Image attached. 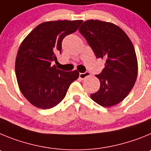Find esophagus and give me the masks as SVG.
I'll return each instance as SVG.
<instances>
[{
    "label": "esophagus",
    "mask_w": 151,
    "mask_h": 151,
    "mask_svg": "<svg viewBox=\"0 0 151 151\" xmlns=\"http://www.w3.org/2000/svg\"><path fill=\"white\" fill-rule=\"evenodd\" d=\"M89 76H90V73H89V71H86V72H84V73H80V75H79V77H80V78L81 79L83 80V79H85L86 77H89Z\"/></svg>",
    "instance_id": "obj_1"
}]
</instances>
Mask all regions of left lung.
<instances>
[{"instance_id": "8db88e82", "label": "left lung", "mask_w": 151, "mask_h": 151, "mask_svg": "<svg viewBox=\"0 0 151 151\" xmlns=\"http://www.w3.org/2000/svg\"><path fill=\"white\" fill-rule=\"evenodd\" d=\"M79 32L98 59H106L104 68L96 75L100 81V89L90 95L91 99L107 108L119 104L132 90L138 75L132 43L119 27L107 22L87 20Z\"/></svg>"}]
</instances>
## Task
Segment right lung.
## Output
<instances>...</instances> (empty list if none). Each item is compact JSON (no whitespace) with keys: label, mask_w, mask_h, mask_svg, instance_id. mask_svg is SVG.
Here are the masks:
<instances>
[{"label":"right lung","mask_w":151,"mask_h":151,"mask_svg":"<svg viewBox=\"0 0 151 151\" xmlns=\"http://www.w3.org/2000/svg\"><path fill=\"white\" fill-rule=\"evenodd\" d=\"M82 20L45 22L22 42L16 59V76L22 95L40 109L59 104L70 85L79 77L77 70L63 71L52 66L61 52L65 37L75 32Z\"/></svg>","instance_id":"add662e5"}]
</instances>
